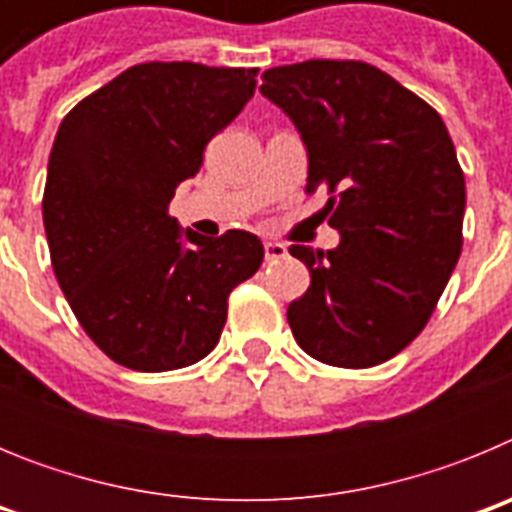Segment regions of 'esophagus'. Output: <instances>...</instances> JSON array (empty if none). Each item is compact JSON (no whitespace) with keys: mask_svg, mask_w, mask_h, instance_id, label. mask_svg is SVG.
I'll use <instances>...</instances> for the list:
<instances>
[{"mask_svg":"<svg viewBox=\"0 0 512 512\" xmlns=\"http://www.w3.org/2000/svg\"><path fill=\"white\" fill-rule=\"evenodd\" d=\"M264 256H266V261L284 259V256H287V248H284L282 243H271V241H266V243H264Z\"/></svg>","mask_w":512,"mask_h":512,"instance_id":"obj_1","label":"esophagus"}]
</instances>
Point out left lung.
<instances>
[{
	"label": "left lung",
	"instance_id": "obj_1",
	"mask_svg": "<svg viewBox=\"0 0 512 512\" xmlns=\"http://www.w3.org/2000/svg\"><path fill=\"white\" fill-rule=\"evenodd\" d=\"M307 148V187L341 233L330 251L289 246L310 287L287 320L312 359L366 369L400 354L431 318L461 253L467 189L441 115L361 61L264 71Z\"/></svg>",
	"mask_w": 512,
	"mask_h": 512
}]
</instances>
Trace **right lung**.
Masks as SVG:
<instances>
[{"label":"right lung","mask_w":512,"mask_h":512,"mask_svg":"<svg viewBox=\"0 0 512 512\" xmlns=\"http://www.w3.org/2000/svg\"><path fill=\"white\" fill-rule=\"evenodd\" d=\"M259 69L140 63L63 117L43 194V225L63 295L87 336L135 372L205 359L228 297L256 274L253 233L220 238L169 217L176 187L253 97Z\"/></svg>","instance_id":"right-lung-1"}]
</instances>
